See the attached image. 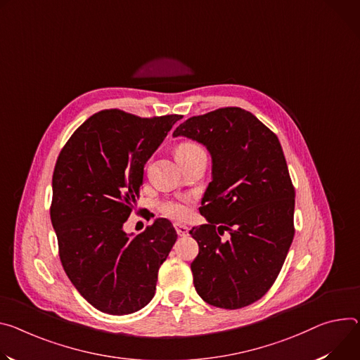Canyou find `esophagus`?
<instances>
[{
    "label": "esophagus",
    "mask_w": 360,
    "mask_h": 360,
    "mask_svg": "<svg viewBox=\"0 0 360 360\" xmlns=\"http://www.w3.org/2000/svg\"><path fill=\"white\" fill-rule=\"evenodd\" d=\"M175 230H176V234L179 237H184V236H188V226L184 225V224H175Z\"/></svg>",
    "instance_id": "esophagus-1"
}]
</instances>
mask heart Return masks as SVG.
Wrapping results in <instances>:
<instances>
[{
	"label": "heart",
	"mask_w": 360,
	"mask_h": 360,
	"mask_svg": "<svg viewBox=\"0 0 360 360\" xmlns=\"http://www.w3.org/2000/svg\"><path fill=\"white\" fill-rule=\"evenodd\" d=\"M197 150H202L198 145L191 143V142H185L182 145H179L176 155H184V153H191V152H197ZM160 212L172 219H181L186 215V207L184 204L182 200H167L160 204Z\"/></svg>",
	"instance_id": "obj_1"
}]
</instances>
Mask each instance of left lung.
<instances>
[{"label":"left lung","instance_id":"1","mask_svg":"<svg viewBox=\"0 0 360 360\" xmlns=\"http://www.w3.org/2000/svg\"><path fill=\"white\" fill-rule=\"evenodd\" d=\"M172 136L204 145L212 159L200 208L207 224L189 231L200 245L191 264L195 290L215 307L252 304L276 281L294 237L296 195L281 145L240 108L189 117ZM224 231L228 240L220 237Z\"/></svg>","mask_w":360,"mask_h":360}]
</instances>
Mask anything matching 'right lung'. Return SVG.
Here are the masks:
<instances>
[{
    "label": "right lung",
    "instance_id": "1",
    "mask_svg": "<svg viewBox=\"0 0 360 360\" xmlns=\"http://www.w3.org/2000/svg\"><path fill=\"white\" fill-rule=\"evenodd\" d=\"M179 119L102 110L76 130L56 162L50 217L61 264L82 296L103 313L143 309L176 241L167 218H156L138 236L127 234L123 224L139 200L145 163Z\"/></svg>",
    "mask_w": 360,
    "mask_h": 360
}]
</instances>
